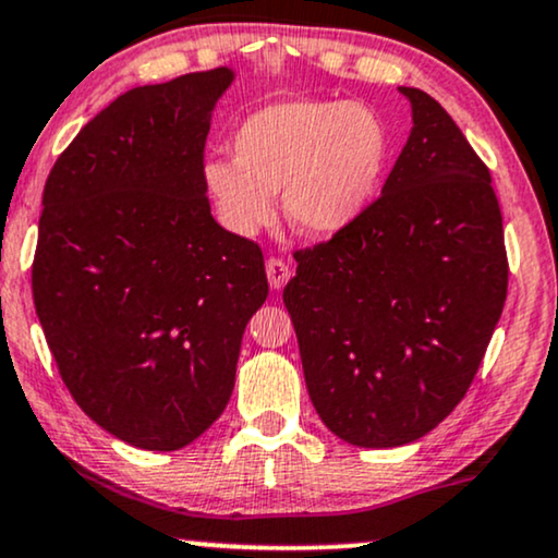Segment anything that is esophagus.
I'll return each instance as SVG.
<instances>
[{"instance_id":"1","label":"esophagus","mask_w":558,"mask_h":558,"mask_svg":"<svg viewBox=\"0 0 558 558\" xmlns=\"http://www.w3.org/2000/svg\"><path fill=\"white\" fill-rule=\"evenodd\" d=\"M265 270H267V280H270V286L275 288V291H278V288H283L288 283V278H291V270H288L286 259H280V257L267 259Z\"/></svg>"}]
</instances>
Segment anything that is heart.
Instances as JSON below:
<instances>
[{
  "mask_svg": "<svg viewBox=\"0 0 558 558\" xmlns=\"http://www.w3.org/2000/svg\"><path fill=\"white\" fill-rule=\"evenodd\" d=\"M234 157H214L203 182L223 227L252 236L286 216L306 236H335L363 216L384 182L389 131L371 108L342 100H283L246 116Z\"/></svg>",
  "mask_w": 558,
  "mask_h": 558,
  "instance_id": "heart-1",
  "label": "heart"
}]
</instances>
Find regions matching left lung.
<instances>
[{
    "label": "left lung",
    "instance_id": "left-lung-1",
    "mask_svg": "<svg viewBox=\"0 0 558 558\" xmlns=\"http://www.w3.org/2000/svg\"><path fill=\"white\" fill-rule=\"evenodd\" d=\"M401 92L414 129L384 193L295 250L283 291L314 409L363 448L417 440L461 404L510 278L489 167L440 102Z\"/></svg>",
    "mask_w": 558,
    "mask_h": 558
}]
</instances>
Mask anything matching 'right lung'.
<instances>
[{
	"label": "right lung",
	"mask_w": 558,
	"mask_h": 558,
	"mask_svg": "<svg viewBox=\"0 0 558 558\" xmlns=\"http://www.w3.org/2000/svg\"><path fill=\"white\" fill-rule=\"evenodd\" d=\"M227 66L129 89L48 174L33 301L76 404L110 435L178 450L229 404L267 299L257 242L210 216V110Z\"/></svg>",
	"instance_id": "obj_1"
}]
</instances>
